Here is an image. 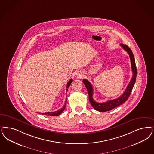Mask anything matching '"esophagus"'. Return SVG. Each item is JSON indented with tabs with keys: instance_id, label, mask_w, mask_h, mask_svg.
Returning a JSON list of instances; mask_svg holds the SVG:
<instances>
[{
	"instance_id": "1",
	"label": "esophagus",
	"mask_w": 154,
	"mask_h": 154,
	"mask_svg": "<svg viewBox=\"0 0 154 154\" xmlns=\"http://www.w3.org/2000/svg\"><path fill=\"white\" fill-rule=\"evenodd\" d=\"M75 76H76V77L78 78V79H82V78H83V77H84V73L83 71L80 70H78V71L76 72Z\"/></svg>"
}]
</instances>
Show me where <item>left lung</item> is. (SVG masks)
Masks as SVG:
<instances>
[{"label":"left lung","instance_id":"8db88e82","mask_svg":"<svg viewBox=\"0 0 154 154\" xmlns=\"http://www.w3.org/2000/svg\"><path fill=\"white\" fill-rule=\"evenodd\" d=\"M121 46L122 47L124 50H125L129 54L130 60H131V68L133 71V77L130 82H129L128 85H127V88L126 90H125L124 93L122 94L119 97L117 98V99L109 100L103 103H98L97 102L94 100L93 98V86L90 84V82L88 80H83V82L85 84V86L86 88V89L88 91V93L89 95V100L90 102V104L98 112H105L110 111L112 110L113 109L116 108L119 105H121L122 103H123L127 101L128 98L129 96H130V94L131 93V91L133 90L134 85L135 84L136 77H137V67L135 65V61L134 56L133 55L132 51L131 49L129 48L126 44H121Z\"/></svg>","mask_w":154,"mask_h":154}]
</instances>
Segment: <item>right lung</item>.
<instances>
[{
    "label": "right lung",
    "mask_w": 154,
    "mask_h": 154,
    "mask_svg": "<svg viewBox=\"0 0 154 154\" xmlns=\"http://www.w3.org/2000/svg\"><path fill=\"white\" fill-rule=\"evenodd\" d=\"M73 80L72 79H70L68 81V82L67 83V85H66V91H68V88H69V86L71 84ZM66 105V102H65V104L64 105V106H63V107H62L61 109H60V110H58L56 112H45V113H42V115H45V116H58L60 114H61L63 112H64V109H65V107Z\"/></svg>",
    "instance_id": "right-lung-1"
}]
</instances>
